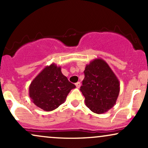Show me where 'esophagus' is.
Here are the masks:
<instances>
[{
  "mask_svg": "<svg viewBox=\"0 0 148 148\" xmlns=\"http://www.w3.org/2000/svg\"><path fill=\"white\" fill-rule=\"evenodd\" d=\"M75 85H76V88H80V86H81V83H80V82H77Z\"/></svg>",
  "mask_w": 148,
  "mask_h": 148,
  "instance_id": "esophagus-1",
  "label": "esophagus"
}]
</instances>
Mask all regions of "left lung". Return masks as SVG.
<instances>
[{"label":"left lung","instance_id":"8db88e82","mask_svg":"<svg viewBox=\"0 0 148 148\" xmlns=\"http://www.w3.org/2000/svg\"><path fill=\"white\" fill-rule=\"evenodd\" d=\"M85 78L80 90L85 102L97 114L106 113L114 106L120 92V81L107 62L95 58L86 64Z\"/></svg>","mask_w":148,"mask_h":148}]
</instances>
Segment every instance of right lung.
I'll use <instances>...</instances> for the list:
<instances>
[{
  "label": "right lung",
  "instance_id": "right-lung-1",
  "mask_svg": "<svg viewBox=\"0 0 148 148\" xmlns=\"http://www.w3.org/2000/svg\"><path fill=\"white\" fill-rule=\"evenodd\" d=\"M75 85L62 74L61 67L55 63L46 66L29 86L30 99L44 111H51L64 102Z\"/></svg>",
  "mask_w": 148,
  "mask_h": 148
}]
</instances>
